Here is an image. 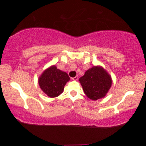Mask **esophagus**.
I'll return each instance as SVG.
<instances>
[{
	"label": "esophagus",
	"instance_id": "1",
	"mask_svg": "<svg viewBox=\"0 0 146 146\" xmlns=\"http://www.w3.org/2000/svg\"><path fill=\"white\" fill-rule=\"evenodd\" d=\"M72 79H73V80H77L78 79V76H75V77L72 78Z\"/></svg>",
	"mask_w": 146,
	"mask_h": 146
}]
</instances>
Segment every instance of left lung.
<instances>
[{"instance_id": "8db88e82", "label": "left lung", "mask_w": 146, "mask_h": 146, "mask_svg": "<svg viewBox=\"0 0 146 146\" xmlns=\"http://www.w3.org/2000/svg\"><path fill=\"white\" fill-rule=\"evenodd\" d=\"M86 95L97 100L105 97L112 85L111 76L101 66H94L79 78Z\"/></svg>"}]
</instances>
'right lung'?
<instances>
[{
	"label": "right lung",
	"mask_w": 146,
	"mask_h": 146,
	"mask_svg": "<svg viewBox=\"0 0 146 146\" xmlns=\"http://www.w3.org/2000/svg\"><path fill=\"white\" fill-rule=\"evenodd\" d=\"M70 80L67 73L53 65L43 71L38 77V82L46 95L50 98H55L63 93L64 86Z\"/></svg>",
	"instance_id": "obj_1"
}]
</instances>
